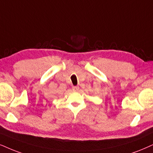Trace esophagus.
<instances>
[{
	"instance_id": "34e87169",
	"label": "esophagus",
	"mask_w": 153,
	"mask_h": 153,
	"mask_svg": "<svg viewBox=\"0 0 153 153\" xmlns=\"http://www.w3.org/2000/svg\"><path fill=\"white\" fill-rule=\"evenodd\" d=\"M72 89H73V91H75H75H78L79 90V87L78 86H73Z\"/></svg>"
}]
</instances>
